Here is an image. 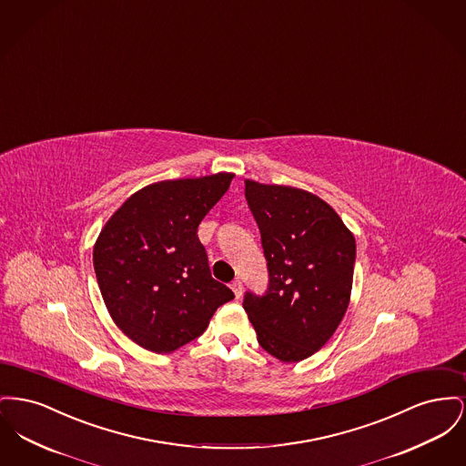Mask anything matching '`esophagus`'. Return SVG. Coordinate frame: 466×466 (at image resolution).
<instances>
[{
	"label": "esophagus",
	"mask_w": 466,
	"mask_h": 466,
	"mask_svg": "<svg viewBox=\"0 0 466 466\" xmlns=\"http://www.w3.org/2000/svg\"><path fill=\"white\" fill-rule=\"evenodd\" d=\"M231 289H233V293H235L237 298H240L242 293H244V284H242L240 280H233V282H231Z\"/></svg>",
	"instance_id": "obj_1"
}]
</instances>
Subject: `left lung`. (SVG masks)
Listing matches in <instances>:
<instances>
[{
    "instance_id": "8db88e82",
    "label": "left lung",
    "mask_w": 466,
    "mask_h": 466,
    "mask_svg": "<svg viewBox=\"0 0 466 466\" xmlns=\"http://www.w3.org/2000/svg\"><path fill=\"white\" fill-rule=\"evenodd\" d=\"M268 267V289L247 291L258 342L284 363L307 360L337 331L349 307L356 240L320 198L289 186L245 180Z\"/></svg>"
}]
</instances>
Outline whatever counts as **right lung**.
<instances>
[{"label": "right lung", "instance_id": "right-lung-1", "mask_svg": "<svg viewBox=\"0 0 466 466\" xmlns=\"http://www.w3.org/2000/svg\"><path fill=\"white\" fill-rule=\"evenodd\" d=\"M233 173L150 184L108 219L93 250L99 291L127 339L168 354L198 339L233 291L212 279L198 226Z\"/></svg>", "mask_w": 466, "mask_h": 466}]
</instances>
